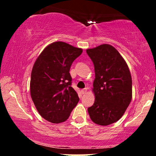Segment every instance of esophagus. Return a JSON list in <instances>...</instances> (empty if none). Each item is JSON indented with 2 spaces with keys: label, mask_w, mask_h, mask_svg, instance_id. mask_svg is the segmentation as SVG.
<instances>
[{
  "label": "esophagus",
  "mask_w": 156,
  "mask_h": 156,
  "mask_svg": "<svg viewBox=\"0 0 156 156\" xmlns=\"http://www.w3.org/2000/svg\"><path fill=\"white\" fill-rule=\"evenodd\" d=\"M87 88L82 89V90H81V93H82V94H85V93H87Z\"/></svg>",
  "instance_id": "34e87169"
}]
</instances>
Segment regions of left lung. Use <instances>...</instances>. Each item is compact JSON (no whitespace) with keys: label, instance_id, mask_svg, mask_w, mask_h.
I'll return each instance as SVG.
<instances>
[{"label":"left lung","instance_id":"obj_1","mask_svg":"<svg viewBox=\"0 0 156 156\" xmlns=\"http://www.w3.org/2000/svg\"><path fill=\"white\" fill-rule=\"evenodd\" d=\"M94 67L92 91L95 100L88 108L91 119L108 125L122 117L132 99V78L128 64L116 48L103 44L87 49Z\"/></svg>","mask_w":156,"mask_h":156}]
</instances>
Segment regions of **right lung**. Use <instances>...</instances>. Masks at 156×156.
<instances>
[{
    "mask_svg": "<svg viewBox=\"0 0 156 156\" xmlns=\"http://www.w3.org/2000/svg\"><path fill=\"white\" fill-rule=\"evenodd\" d=\"M82 51L65 42H55L44 48L36 60L30 92L36 108L46 120L53 123L66 121L79 101L71 87L69 69Z\"/></svg>",
    "mask_w": 156,
    "mask_h": 156,
    "instance_id": "right-lung-1",
    "label": "right lung"
}]
</instances>
